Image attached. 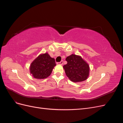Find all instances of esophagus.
<instances>
[{
	"mask_svg": "<svg viewBox=\"0 0 123 123\" xmlns=\"http://www.w3.org/2000/svg\"><path fill=\"white\" fill-rule=\"evenodd\" d=\"M63 62H63V61H61L60 62H57V65H62L63 64Z\"/></svg>",
	"mask_w": 123,
	"mask_h": 123,
	"instance_id": "obj_1",
	"label": "esophagus"
}]
</instances>
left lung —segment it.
Returning a JSON list of instances; mask_svg holds the SVG:
<instances>
[{
  "mask_svg": "<svg viewBox=\"0 0 123 123\" xmlns=\"http://www.w3.org/2000/svg\"><path fill=\"white\" fill-rule=\"evenodd\" d=\"M67 64L63 66L66 75L73 82L86 80L89 75L90 67L80 56L71 54L66 58Z\"/></svg>",
  "mask_w": 123,
  "mask_h": 123,
  "instance_id": "left-lung-1",
  "label": "left lung"
}]
</instances>
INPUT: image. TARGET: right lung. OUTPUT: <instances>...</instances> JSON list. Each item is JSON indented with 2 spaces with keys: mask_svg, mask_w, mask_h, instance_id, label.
<instances>
[{
  "mask_svg": "<svg viewBox=\"0 0 123 123\" xmlns=\"http://www.w3.org/2000/svg\"><path fill=\"white\" fill-rule=\"evenodd\" d=\"M56 65L54 58L48 53L41 54L31 64L30 72L35 79H44L50 75Z\"/></svg>",
  "mask_w": 123,
  "mask_h": 123,
  "instance_id": "obj_1",
  "label": "right lung"
}]
</instances>
